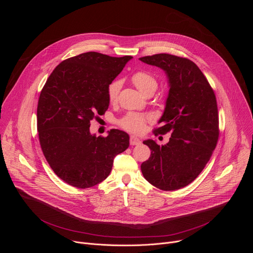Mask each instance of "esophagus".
Wrapping results in <instances>:
<instances>
[{
  "label": "esophagus",
  "instance_id": "esophagus-1",
  "mask_svg": "<svg viewBox=\"0 0 253 253\" xmlns=\"http://www.w3.org/2000/svg\"><path fill=\"white\" fill-rule=\"evenodd\" d=\"M141 141L135 137V136H130V145H139Z\"/></svg>",
  "mask_w": 253,
  "mask_h": 253
}]
</instances>
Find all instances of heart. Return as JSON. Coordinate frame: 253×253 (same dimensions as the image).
Returning <instances> with one entry per match:
<instances>
[{
	"label": "heart",
	"mask_w": 253,
	"mask_h": 253,
	"mask_svg": "<svg viewBox=\"0 0 253 253\" xmlns=\"http://www.w3.org/2000/svg\"><path fill=\"white\" fill-rule=\"evenodd\" d=\"M132 83L144 94L154 93L157 89L158 81L156 77L146 70H139L131 76ZM122 87V82L119 79L113 80L107 87V97L110 103H115L118 100L119 93ZM151 121V117L146 114L130 112L118 120V125L126 131L139 134L145 129L146 123Z\"/></svg>",
	"instance_id": "obj_1"
}]
</instances>
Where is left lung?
<instances>
[{"mask_svg": "<svg viewBox=\"0 0 253 253\" xmlns=\"http://www.w3.org/2000/svg\"><path fill=\"white\" fill-rule=\"evenodd\" d=\"M144 63L163 69L169 95L158 134L171 133L166 145L153 140L143 143L151 150L141 164L143 176L153 186L173 191L190 184L204 169L219 137L217 102L208 80L191 60L170 54L141 57Z\"/></svg>", "mask_w": 253, "mask_h": 253, "instance_id": "left-lung-1", "label": "left lung"}]
</instances>
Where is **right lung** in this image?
<instances>
[{"label":"right lung","instance_id":"add662e5","mask_svg":"<svg viewBox=\"0 0 253 253\" xmlns=\"http://www.w3.org/2000/svg\"><path fill=\"white\" fill-rule=\"evenodd\" d=\"M131 56L87 52L61 62L47 79L38 101L37 129L43 154L54 173L77 188H89L109 176L129 136L111 129L106 137L90 133V121L109 106L107 87Z\"/></svg>","mask_w":253,"mask_h":253}]
</instances>
